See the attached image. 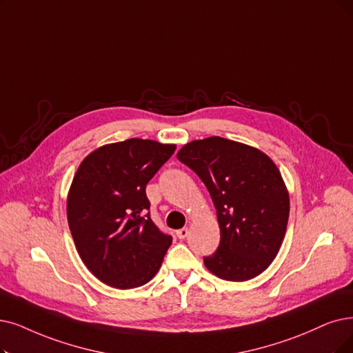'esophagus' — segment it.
<instances>
[{
    "mask_svg": "<svg viewBox=\"0 0 353 353\" xmlns=\"http://www.w3.org/2000/svg\"><path fill=\"white\" fill-rule=\"evenodd\" d=\"M190 234V230L187 229V228H184V229H179V230H176V236H178V239H185L187 236Z\"/></svg>",
    "mask_w": 353,
    "mask_h": 353,
    "instance_id": "1",
    "label": "esophagus"
}]
</instances>
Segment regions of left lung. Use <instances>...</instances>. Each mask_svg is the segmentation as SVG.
Returning <instances> with one entry per match:
<instances>
[{"instance_id":"left-lung-1","label":"left lung","mask_w":353,"mask_h":353,"mask_svg":"<svg viewBox=\"0 0 353 353\" xmlns=\"http://www.w3.org/2000/svg\"><path fill=\"white\" fill-rule=\"evenodd\" d=\"M176 158L200 176L217 210L220 245L204 258L225 281H248L272 263L283 245L290 195L274 161L262 150L219 136L192 140Z\"/></svg>"}]
</instances>
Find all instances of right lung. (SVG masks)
I'll return each instance as SVG.
<instances>
[{"label": "right lung", "mask_w": 353, "mask_h": 353, "mask_svg": "<svg viewBox=\"0 0 353 353\" xmlns=\"http://www.w3.org/2000/svg\"><path fill=\"white\" fill-rule=\"evenodd\" d=\"M175 149L129 139L98 148L81 162L68 192V224L79 258L101 283L130 290L159 271L172 237L148 213L146 184Z\"/></svg>", "instance_id": "obj_1"}]
</instances>
